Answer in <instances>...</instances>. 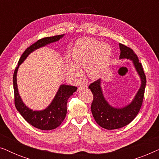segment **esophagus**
Returning <instances> with one entry per match:
<instances>
[{
    "instance_id": "1",
    "label": "esophagus",
    "mask_w": 159,
    "mask_h": 159,
    "mask_svg": "<svg viewBox=\"0 0 159 159\" xmlns=\"http://www.w3.org/2000/svg\"><path fill=\"white\" fill-rule=\"evenodd\" d=\"M81 88H88V84H82L81 85H80Z\"/></svg>"
}]
</instances>
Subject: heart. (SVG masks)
<instances>
[{"mask_svg":"<svg viewBox=\"0 0 159 159\" xmlns=\"http://www.w3.org/2000/svg\"><path fill=\"white\" fill-rule=\"evenodd\" d=\"M111 54L108 43H102L93 38H82L77 43L72 54V64L68 66L69 73L75 78L81 76L80 68H86L90 79H96L103 72Z\"/></svg>","mask_w":159,"mask_h":159,"instance_id":"1","label":"heart"}]
</instances>
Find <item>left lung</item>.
<instances>
[{
	"instance_id": "obj_1",
	"label": "left lung",
	"mask_w": 159,
	"mask_h": 159,
	"mask_svg": "<svg viewBox=\"0 0 159 159\" xmlns=\"http://www.w3.org/2000/svg\"><path fill=\"white\" fill-rule=\"evenodd\" d=\"M119 45L121 51L119 58H127L132 61L141 80V85L131 103L122 108L113 107L108 103L101 88V79L96 80L89 85V89L93 95L91 104L93 116L98 125L106 129H119L127 125L135 118L142 106L146 84V77L138 56L130 48L121 43Z\"/></svg>"
}]
</instances>
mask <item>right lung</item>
I'll return each instance as SVG.
<instances>
[{
	"instance_id": "obj_1",
	"label": "right lung",
	"mask_w": 159,
	"mask_h": 159,
	"mask_svg": "<svg viewBox=\"0 0 159 159\" xmlns=\"http://www.w3.org/2000/svg\"><path fill=\"white\" fill-rule=\"evenodd\" d=\"M64 34L56 35L53 37H48L40 39L30 45L24 52L22 55L19 58L18 66L15 69L13 77V83H14V103L16 109L23 116V118L33 127L42 130H51L56 129L64 120L66 115V104L67 101L71 95L77 90V87L67 85V84H61L60 85L57 93L51 104L44 110L42 111H33L28 108L24 103L19 95L17 87L16 75L18 69L20 65L22 64L28 56L32 52L44 47L50 43L56 42L62 38Z\"/></svg>"
}]
</instances>
